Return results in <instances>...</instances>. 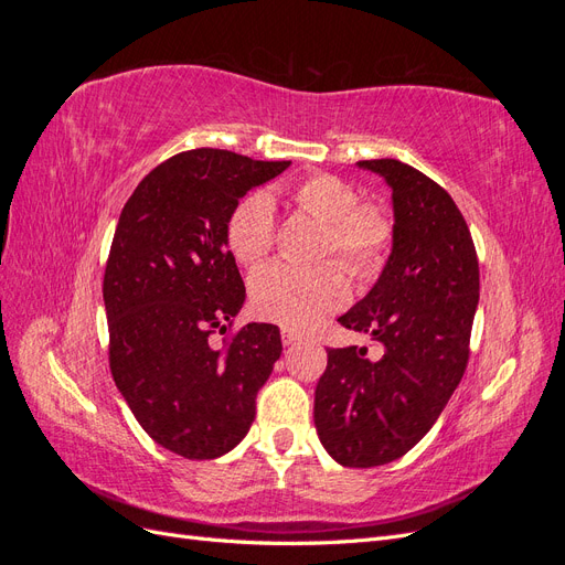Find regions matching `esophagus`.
I'll list each match as a JSON object with an SVG mask.
<instances>
[{"label": "esophagus", "mask_w": 565, "mask_h": 565, "mask_svg": "<svg viewBox=\"0 0 565 565\" xmlns=\"http://www.w3.org/2000/svg\"><path fill=\"white\" fill-rule=\"evenodd\" d=\"M280 337H282V344H285V347H289V344H295V341L299 339V334H297L295 330H289V328H282Z\"/></svg>", "instance_id": "obj_1"}]
</instances>
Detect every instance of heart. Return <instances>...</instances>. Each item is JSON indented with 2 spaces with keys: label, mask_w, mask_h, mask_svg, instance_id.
<instances>
[{
  "label": "heart",
  "mask_w": 565,
  "mask_h": 565,
  "mask_svg": "<svg viewBox=\"0 0 565 565\" xmlns=\"http://www.w3.org/2000/svg\"><path fill=\"white\" fill-rule=\"evenodd\" d=\"M301 212L328 224L320 256H337L355 278L377 276L393 241V221L382 204L361 202L355 188L332 174H313L295 188ZM228 247L243 266H259L276 245V212L266 193H252L228 218ZM254 313L306 330L328 313L339 311L351 297L347 270L330 262L313 268L273 264L249 282Z\"/></svg>",
  "instance_id": "obj_1"
}]
</instances>
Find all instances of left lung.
<instances>
[{"instance_id": "obj_1", "label": "left lung", "mask_w": 565, "mask_h": 565, "mask_svg": "<svg viewBox=\"0 0 565 565\" xmlns=\"http://www.w3.org/2000/svg\"><path fill=\"white\" fill-rule=\"evenodd\" d=\"M393 191V247L380 280L339 318L380 349H328L316 386L320 443L341 467H380L431 429L469 361L478 259L446 188L398 160H363Z\"/></svg>"}]
</instances>
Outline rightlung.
Masks as SVG:
<instances>
[{
    "mask_svg": "<svg viewBox=\"0 0 565 565\" xmlns=\"http://www.w3.org/2000/svg\"><path fill=\"white\" fill-rule=\"evenodd\" d=\"M289 162L195 148L158 164L119 214L104 276L110 372L136 422L185 459L241 443L256 393L282 353L280 330L249 322L226 334L245 303L228 249L241 198Z\"/></svg>",
    "mask_w": 565,
    "mask_h": 565,
    "instance_id": "1",
    "label": "right lung"
}]
</instances>
